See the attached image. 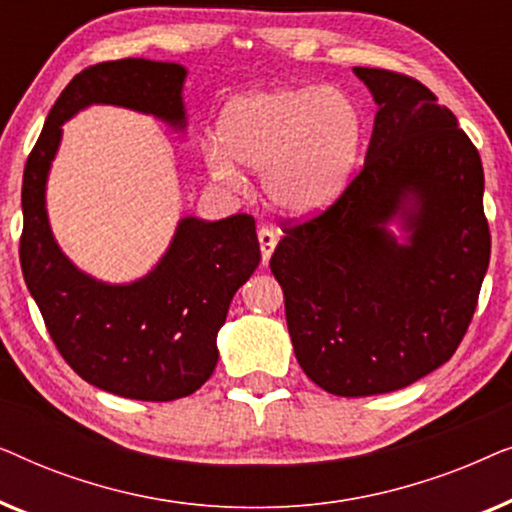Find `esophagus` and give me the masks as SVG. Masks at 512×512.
I'll return each instance as SVG.
<instances>
[{"mask_svg":"<svg viewBox=\"0 0 512 512\" xmlns=\"http://www.w3.org/2000/svg\"><path fill=\"white\" fill-rule=\"evenodd\" d=\"M258 244H261V256H263V265H268L272 251L277 247V233L270 228H261L258 230Z\"/></svg>","mask_w":512,"mask_h":512,"instance_id":"obj_1","label":"esophagus"}]
</instances>
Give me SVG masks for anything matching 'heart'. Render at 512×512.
<instances>
[{
  "mask_svg": "<svg viewBox=\"0 0 512 512\" xmlns=\"http://www.w3.org/2000/svg\"><path fill=\"white\" fill-rule=\"evenodd\" d=\"M363 142V116L345 90L296 86L235 97L219 118V142L205 149L219 181L240 184V165L261 170L279 212L307 216L338 198Z\"/></svg>",
  "mask_w": 512,
  "mask_h": 512,
  "instance_id": "b5f03b06",
  "label": "heart"
}]
</instances>
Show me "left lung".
Segmentation results:
<instances>
[{"instance_id": "1", "label": "left lung", "mask_w": 512, "mask_h": 512, "mask_svg": "<svg viewBox=\"0 0 512 512\" xmlns=\"http://www.w3.org/2000/svg\"><path fill=\"white\" fill-rule=\"evenodd\" d=\"M354 74L377 104L363 170L326 212L286 226L270 258L300 368L349 398L452 359L492 251L480 153L452 111L405 74Z\"/></svg>"}]
</instances>
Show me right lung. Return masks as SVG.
I'll return each instance as SVG.
<instances>
[{
	"label": "right lung",
	"mask_w": 512,
	"mask_h": 512,
	"mask_svg": "<svg viewBox=\"0 0 512 512\" xmlns=\"http://www.w3.org/2000/svg\"><path fill=\"white\" fill-rule=\"evenodd\" d=\"M184 81L186 67L144 58L83 69L55 100L23 174L20 268L48 333L76 375L135 401L184 398L212 377L216 333L261 261L256 223L249 214L184 216L149 275L107 284L62 254L48 223L46 181L62 123L90 104L151 114L184 132Z\"/></svg>",
	"instance_id": "right-lung-1"
}]
</instances>
